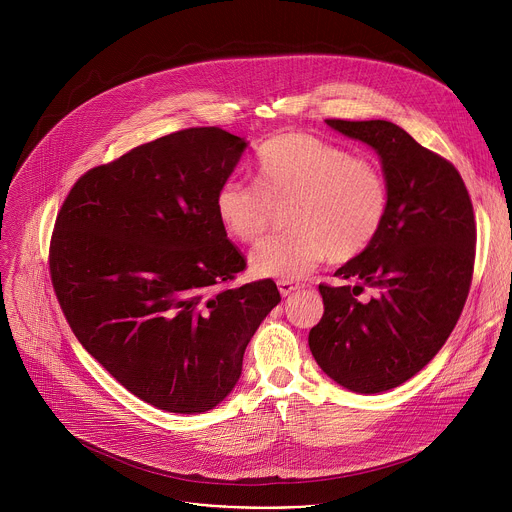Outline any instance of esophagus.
<instances>
[{
    "instance_id": "esophagus-1",
    "label": "esophagus",
    "mask_w": 512,
    "mask_h": 512,
    "mask_svg": "<svg viewBox=\"0 0 512 512\" xmlns=\"http://www.w3.org/2000/svg\"><path fill=\"white\" fill-rule=\"evenodd\" d=\"M277 289H279V294L285 298L289 294H294L296 289H300V283L298 281H289V279H279L277 281Z\"/></svg>"
}]
</instances>
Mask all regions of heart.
Listing matches in <instances>:
<instances>
[{
	"label": "heart",
	"mask_w": 512,
	"mask_h": 512,
	"mask_svg": "<svg viewBox=\"0 0 512 512\" xmlns=\"http://www.w3.org/2000/svg\"><path fill=\"white\" fill-rule=\"evenodd\" d=\"M257 184L227 180L216 192L223 229L245 245L259 243L287 212L285 237L251 255L259 277L300 279L324 259L346 263L379 237L389 212V184L377 160L302 131L269 137L257 150Z\"/></svg>",
	"instance_id": "obj_1"
}]
</instances>
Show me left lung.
<instances>
[{"mask_svg": "<svg viewBox=\"0 0 512 512\" xmlns=\"http://www.w3.org/2000/svg\"><path fill=\"white\" fill-rule=\"evenodd\" d=\"M326 123L381 156L389 212L379 237L334 275L356 285L320 283L324 316L310 330L320 369L354 393L399 387L440 352L472 283L474 208L460 172L391 121ZM369 284V303L357 296Z\"/></svg>", "mask_w": 512, "mask_h": 512, "instance_id": "obj_1", "label": "left lung"}]
</instances>
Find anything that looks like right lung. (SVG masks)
I'll return each mask as SVG.
<instances>
[{
	"instance_id": "right-lung-1",
	"label": "right lung",
	"mask_w": 512,
	"mask_h": 512,
	"mask_svg": "<svg viewBox=\"0 0 512 512\" xmlns=\"http://www.w3.org/2000/svg\"><path fill=\"white\" fill-rule=\"evenodd\" d=\"M245 139L190 127L85 172L64 198L50 279L85 350L141 401L204 413L237 385L245 348L281 302L247 267L216 216V192Z\"/></svg>"
}]
</instances>
